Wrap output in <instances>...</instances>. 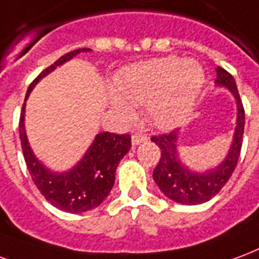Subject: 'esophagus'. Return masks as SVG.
I'll list each match as a JSON object with an SVG mask.
<instances>
[{
	"instance_id": "34e87169",
	"label": "esophagus",
	"mask_w": 259,
	"mask_h": 259,
	"mask_svg": "<svg viewBox=\"0 0 259 259\" xmlns=\"http://www.w3.org/2000/svg\"><path fill=\"white\" fill-rule=\"evenodd\" d=\"M146 141H148V137H145V135H142V134H134L131 138L132 146H138V145L146 142Z\"/></svg>"
}]
</instances>
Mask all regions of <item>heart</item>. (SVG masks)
<instances>
[{
	"label": "heart",
	"mask_w": 259,
	"mask_h": 259,
	"mask_svg": "<svg viewBox=\"0 0 259 259\" xmlns=\"http://www.w3.org/2000/svg\"><path fill=\"white\" fill-rule=\"evenodd\" d=\"M204 84L201 66L193 59L168 56L132 65L116 80L111 106L122 120L135 116L132 106L146 105L149 122L174 130L189 117Z\"/></svg>",
	"instance_id": "obj_1"
}]
</instances>
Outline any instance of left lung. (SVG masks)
I'll return each instance as SVG.
<instances>
[{
  "instance_id": "left-lung-1",
  "label": "left lung",
  "mask_w": 259,
  "mask_h": 259,
  "mask_svg": "<svg viewBox=\"0 0 259 259\" xmlns=\"http://www.w3.org/2000/svg\"><path fill=\"white\" fill-rule=\"evenodd\" d=\"M215 73V87L229 91L236 103V125L232 142L224 160L215 167H209L204 171H196L186 165L181 158L179 130L152 138L153 142L161 150L160 161L153 171V179L164 196L179 204L196 205L212 199L229 181L240 156L244 132V109L241 105L240 95L235 78L226 70L217 67Z\"/></svg>"
}]
</instances>
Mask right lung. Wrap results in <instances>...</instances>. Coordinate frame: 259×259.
<instances>
[{"label": "right lung", "instance_id": "1", "mask_svg": "<svg viewBox=\"0 0 259 259\" xmlns=\"http://www.w3.org/2000/svg\"><path fill=\"white\" fill-rule=\"evenodd\" d=\"M84 52H91V50L82 48L63 55L30 84L19 121L20 143L34 185L54 207L71 214H81L96 208L109 196L116 181L117 165L131 149V137L127 134L117 135L111 132H99L82 157L73 167L66 171H55L47 167L34 154L26 134L24 116L26 101L29 99L34 87L56 67L63 66L66 62H70L74 56Z\"/></svg>", "mask_w": 259, "mask_h": 259}]
</instances>
